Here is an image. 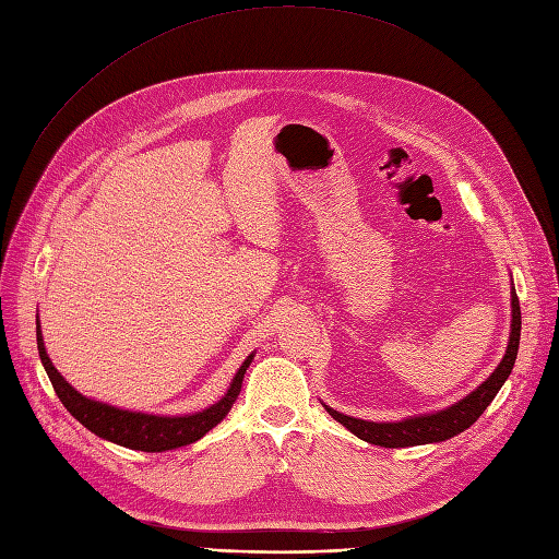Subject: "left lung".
<instances>
[{"label":"left lung","mask_w":559,"mask_h":559,"mask_svg":"<svg viewBox=\"0 0 559 559\" xmlns=\"http://www.w3.org/2000/svg\"><path fill=\"white\" fill-rule=\"evenodd\" d=\"M519 340H521V306L512 281V324H509V340L502 360L498 368L484 379L473 393H468L464 400L454 402L452 406H445L441 411H431V414L420 416H408L395 423H372L354 418L347 414H340V411L324 404L329 416L337 420L343 427H347L360 441H368L372 445L381 448H411V445H427V443H441L448 439H454L456 433L466 431L487 406L493 402L507 377L512 374V368L516 362L519 354Z\"/></svg>","instance_id":"8db88e82"}]
</instances>
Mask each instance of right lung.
Returning a JSON list of instances; mask_svg holds the SVG:
<instances>
[{
  "label": "right lung",
  "instance_id": "add662e5",
  "mask_svg": "<svg viewBox=\"0 0 559 559\" xmlns=\"http://www.w3.org/2000/svg\"><path fill=\"white\" fill-rule=\"evenodd\" d=\"M36 343H38V356H40L43 368L55 385L57 397L70 411V416L80 420L95 436H100V439L130 448V450H141V452H166V450H176L203 439L212 427H216L228 416V411L233 408L241 391V381H245L247 368L251 366L255 356L253 352L247 356L245 362H241L228 385L226 395L219 402L210 404L203 411H197V414L159 416V414H141V411H130V408L111 406L107 402L91 400L82 395L78 388H72L61 377V372L52 366L50 356H47L40 320L36 322Z\"/></svg>",
  "mask_w": 559,
  "mask_h": 559
}]
</instances>
